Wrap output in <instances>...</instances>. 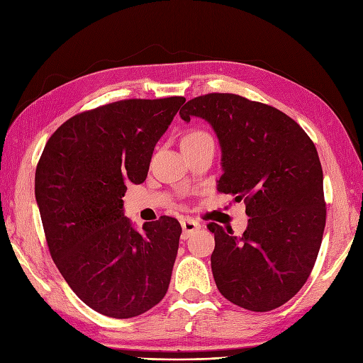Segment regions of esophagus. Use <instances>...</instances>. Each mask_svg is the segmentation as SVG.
Instances as JSON below:
<instances>
[{
	"mask_svg": "<svg viewBox=\"0 0 363 363\" xmlns=\"http://www.w3.org/2000/svg\"><path fill=\"white\" fill-rule=\"evenodd\" d=\"M201 225H200V223L199 221H195V219H192V218H183L182 219V228H183V239H186V238H189V235L191 233H194L195 230H199Z\"/></svg>",
	"mask_w": 363,
	"mask_h": 363,
	"instance_id": "esophagus-1",
	"label": "esophagus"
}]
</instances>
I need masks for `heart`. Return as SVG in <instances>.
Masks as SVG:
<instances>
[{"mask_svg": "<svg viewBox=\"0 0 363 363\" xmlns=\"http://www.w3.org/2000/svg\"><path fill=\"white\" fill-rule=\"evenodd\" d=\"M207 139H212L207 131L200 130V128H194V130H189L188 133L183 136L182 144H196V142H203Z\"/></svg>", "mask_w": 363, "mask_h": 363, "instance_id": "1", "label": "heart"}]
</instances>
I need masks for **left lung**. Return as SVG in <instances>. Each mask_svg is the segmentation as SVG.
<instances>
[{
  "label": "left lung",
  "instance_id": "obj_1",
  "mask_svg": "<svg viewBox=\"0 0 363 363\" xmlns=\"http://www.w3.org/2000/svg\"><path fill=\"white\" fill-rule=\"evenodd\" d=\"M182 119L211 123L223 150L218 191L244 200L250 216L240 238L215 233L212 272L228 301L268 312L289 301L309 279L325 227L323 168L306 131L279 108L236 94H206L186 103Z\"/></svg>",
  "mask_w": 363,
  "mask_h": 363
}]
</instances>
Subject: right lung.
<instances>
[{
	"label": "right lung",
	"mask_w": 363,
	"mask_h": 363,
	"mask_svg": "<svg viewBox=\"0 0 363 363\" xmlns=\"http://www.w3.org/2000/svg\"><path fill=\"white\" fill-rule=\"evenodd\" d=\"M184 96L121 100L69 118L38 162L35 195L50 255L79 298L125 320L168 291L182 225L172 216L138 232L124 216L128 183L145 182L152 151Z\"/></svg>",
	"instance_id": "add662e5"
}]
</instances>
